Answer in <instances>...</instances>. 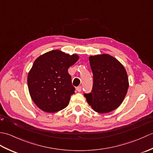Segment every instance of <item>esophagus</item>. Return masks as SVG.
Segmentation results:
<instances>
[{
  "instance_id": "obj_1",
  "label": "esophagus",
  "mask_w": 153,
  "mask_h": 153,
  "mask_svg": "<svg viewBox=\"0 0 153 153\" xmlns=\"http://www.w3.org/2000/svg\"><path fill=\"white\" fill-rule=\"evenodd\" d=\"M82 86H78V87H77V91L78 92L82 91Z\"/></svg>"
}]
</instances>
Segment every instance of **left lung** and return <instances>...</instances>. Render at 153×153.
I'll return each instance as SVG.
<instances>
[{
    "instance_id": "obj_1",
    "label": "left lung",
    "mask_w": 153,
    "mask_h": 153,
    "mask_svg": "<svg viewBox=\"0 0 153 153\" xmlns=\"http://www.w3.org/2000/svg\"><path fill=\"white\" fill-rule=\"evenodd\" d=\"M93 75L91 92L84 93L91 107L99 113L113 111L121 105L128 92L129 82L122 64L108 54L89 57Z\"/></svg>"
}]
</instances>
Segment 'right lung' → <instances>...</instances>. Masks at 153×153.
I'll list each match as a JSON object with an SVG mask.
<instances>
[{
    "instance_id": "add662e5",
    "label": "right lung",
    "mask_w": 153,
    "mask_h": 153,
    "mask_svg": "<svg viewBox=\"0 0 153 153\" xmlns=\"http://www.w3.org/2000/svg\"><path fill=\"white\" fill-rule=\"evenodd\" d=\"M78 59L76 54L54 50L35 60L28 74L27 85L32 100L40 109L55 112L68 106L76 90L68 70Z\"/></svg>"
}]
</instances>
